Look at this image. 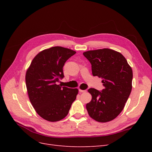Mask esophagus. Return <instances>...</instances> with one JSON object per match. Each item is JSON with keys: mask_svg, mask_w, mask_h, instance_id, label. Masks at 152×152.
Listing matches in <instances>:
<instances>
[{"mask_svg": "<svg viewBox=\"0 0 152 152\" xmlns=\"http://www.w3.org/2000/svg\"><path fill=\"white\" fill-rule=\"evenodd\" d=\"M79 92H80V93H86V92H87V91H86V90L79 89Z\"/></svg>", "mask_w": 152, "mask_h": 152, "instance_id": "esophagus-1", "label": "esophagus"}]
</instances>
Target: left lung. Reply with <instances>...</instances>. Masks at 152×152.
I'll return each instance as SVG.
<instances>
[{"instance_id":"1","label":"left lung","mask_w":152,"mask_h":152,"mask_svg":"<svg viewBox=\"0 0 152 152\" xmlns=\"http://www.w3.org/2000/svg\"><path fill=\"white\" fill-rule=\"evenodd\" d=\"M84 56L91 64L93 76L102 77L104 88H90L91 101L86 104L89 115L96 121L107 122L115 118L125 107L132 90V70L119 52L108 48L87 50Z\"/></svg>"}]
</instances>
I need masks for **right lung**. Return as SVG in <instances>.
<instances>
[{"label": "right lung", "instance_id": "right-lung-1", "mask_svg": "<svg viewBox=\"0 0 152 152\" xmlns=\"http://www.w3.org/2000/svg\"><path fill=\"white\" fill-rule=\"evenodd\" d=\"M75 50L60 46L39 53L31 61L25 75L30 102L36 112L44 120L57 122L65 118L79 93L58 84L64 77L63 67Z\"/></svg>", "mask_w": 152, "mask_h": 152}]
</instances>
